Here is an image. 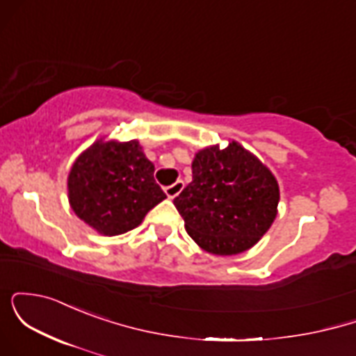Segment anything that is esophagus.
I'll return each instance as SVG.
<instances>
[{
    "label": "esophagus",
    "mask_w": 356,
    "mask_h": 356,
    "mask_svg": "<svg viewBox=\"0 0 356 356\" xmlns=\"http://www.w3.org/2000/svg\"><path fill=\"white\" fill-rule=\"evenodd\" d=\"M182 189H184V182H182V181L174 182L172 186H167V187H165V194H167V197H169V199L177 197V195L181 194V192H182Z\"/></svg>",
    "instance_id": "obj_1"
}]
</instances>
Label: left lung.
<instances>
[{
	"instance_id": "1",
	"label": "left lung",
	"mask_w": 356,
	"mask_h": 356,
	"mask_svg": "<svg viewBox=\"0 0 356 356\" xmlns=\"http://www.w3.org/2000/svg\"><path fill=\"white\" fill-rule=\"evenodd\" d=\"M280 186L271 170L236 140L192 161V182L174 199L186 231L211 254L248 251L275 222Z\"/></svg>"
}]
</instances>
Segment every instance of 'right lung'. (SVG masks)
<instances>
[{
    "label": "right lung",
    "mask_w": 356,
    "mask_h": 356,
    "mask_svg": "<svg viewBox=\"0 0 356 356\" xmlns=\"http://www.w3.org/2000/svg\"><path fill=\"white\" fill-rule=\"evenodd\" d=\"M154 164L138 140L99 138L73 162L68 202L79 218L104 236L136 229L165 199L154 179Z\"/></svg>",
    "instance_id": "add662e5"
}]
</instances>
